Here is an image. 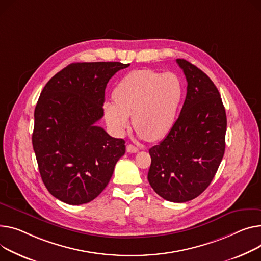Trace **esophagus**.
Returning a JSON list of instances; mask_svg holds the SVG:
<instances>
[{"instance_id": "esophagus-1", "label": "esophagus", "mask_w": 261, "mask_h": 261, "mask_svg": "<svg viewBox=\"0 0 261 261\" xmlns=\"http://www.w3.org/2000/svg\"><path fill=\"white\" fill-rule=\"evenodd\" d=\"M127 152H129V153H136V152H138V148L133 146V145H128L127 146Z\"/></svg>"}]
</instances>
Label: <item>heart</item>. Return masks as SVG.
<instances>
[{
	"instance_id": "1",
	"label": "heart",
	"mask_w": 261,
	"mask_h": 261,
	"mask_svg": "<svg viewBox=\"0 0 261 261\" xmlns=\"http://www.w3.org/2000/svg\"><path fill=\"white\" fill-rule=\"evenodd\" d=\"M184 95L180 79L172 72L150 69L129 72L113 90V100L103 102L107 124L118 134L130 125L137 133L155 142L163 138L174 124Z\"/></svg>"
}]
</instances>
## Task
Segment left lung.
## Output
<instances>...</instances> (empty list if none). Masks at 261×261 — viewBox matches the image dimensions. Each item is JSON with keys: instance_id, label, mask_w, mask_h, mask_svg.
<instances>
[{"instance_id": "obj_1", "label": "left lung", "mask_w": 261, "mask_h": 261, "mask_svg": "<svg viewBox=\"0 0 261 261\" xmlns=\"http://www.w3.org/2000/svg\"><path fill=\"white\" fill-rule=\"evenodd\" d=\"M188 86L177 120L164 141L149 150L148 180L161 197L186 202L199 196L214 178L224 154L227 115L211 79L184 59Z\"/></svg>"}]
</instances>
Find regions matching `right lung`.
<instances>
[{"instance_id": "right-lung-1", "label": "right lung", "mask_w": 261, "mask_h": 261, "mask_svg": "<svg viewBox=\"0 0 261 261\" xmlns=\"http://www.w3.org/2000/svg\"><path fill=\"white\" fill-rule=\"evenodd\" d=\"M129 64L73 63L44 87L34 110L32 146L42 180L68 204L93 200L105 189L125 141L95 125L103 115L109 80Z\"/></svg>"}]
</instances>
